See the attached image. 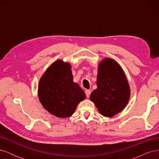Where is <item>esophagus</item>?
<instances>
[{
	"mask_svg": "<svg viewBox=\"0 0 159 159\" xmlns=\"http://www.w3.org/2000/svg\"><path fill=\"white\" fill-rule=\"evenodd\" d=\"M85 94H86V97H87V98H88L89 97V95H90L91 91L89 90V89H86V90L85 91Z\"/></svg>",
	"mask_w": 159,
	"mask_h": 159,
	"instance_id": "34e87169",
	"label": "esophagus"
}]
</instances>
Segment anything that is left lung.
<instances>
[{
	"mask_svg": "<svg viewBox=\"0 0 159 159\" xmlns=\"http://www.w3.org/2000/svg\"><path fill=\"white\" fill-rule=\"evenodd\" d=\"M130 96L129 81L121 66L105 57L99 63L97 89L91 93V101L103 116L112 117L127 106Z\"/></svg>",
	"mask_w": 159,
	"mask_h": 159,
	"instance_id": "8db88e82",
	"label": "left lung"
}]
</instances>
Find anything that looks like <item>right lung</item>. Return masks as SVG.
<instances>
[{
	"mask_svg": "<svg viewBox=\"0 0 159 159\" xmlns=\"http://www.w3.org/2000/svg\"><path fill=\"white\" fill-rule=\"evenodd\" d=\"M38 95L45 109L59 118L70 117L86 98L84 91L73 80L70 64L61 60L52 63L41 76Z\"/></svg>",
	"mask_w": 159,
	"mask_h": 159,
	"instance_id": "obj_1",
	"label": "right lung"
}]
</instances>
